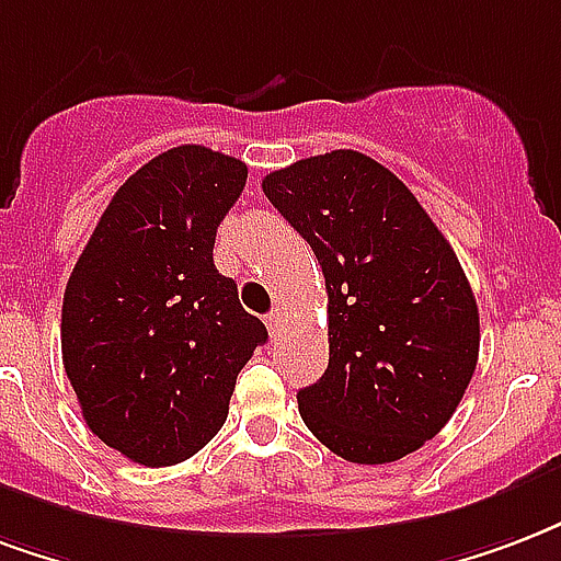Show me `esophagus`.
<instances>
[{
	"label": "esophagus",
	"instance_id": "obj_1",
	"mask_svg": "<svg viewBox=\"0 0 561 561\" xmlns=\"http://www.w3.org/2000/svg\"><path fill=\"white\" fill-rule=\"evenodd\" d=\"M282 321H285V314H282V309H273V312L267 314L270 335H279L282 333Z\"/></svg>",
	"mask_w": 561,
	"mask_h": 561
}]
</instances>
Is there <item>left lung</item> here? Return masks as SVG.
Here are the masks:
<instances>
[{
    "mask_svg": "<svg viewBox=\"0 0 561 561\" xmlns=\"http://www.w3.org/2000/svg\"><path fill=\"white\" fill-rule=\"evenodd\" d=\"M327 282L330 365L297 392L306 428L351 463L425 446L479 363V306L416 196L359 151L297 160L261 181Z\"/></svg>",
    "mask_w": 561,
    "mask_h": 561,
    "instance_id": "8db88e82",
    "label": "left lung"
}]
</instances>
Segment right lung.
<instances>
[{"label":"right lung","instance_id":"right-lung-1","mask_svg":"<svg viewBox=\"0 0 561 561\" xmlns=\"http://www.w3.org/2000/svg\"><path fill=\"white\" fill-rule=\"evenodd\" d=\"M247 163L181 145L118 186L61 302V359L82 419L145 467L193 458L226 425L240 368L267 327L214 267Z\"/></svg>","mask_w":561,"mask_h":561}]
</instances>
